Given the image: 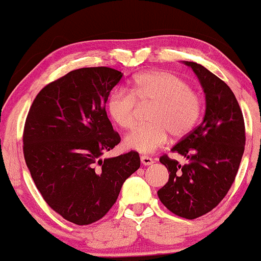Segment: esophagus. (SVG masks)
Listing matches in <instances>:
<instances>
[{"label":"esophagus","mask_w":261,"mask_h":261,"mask_svg":"<svg viewBox=\"0 0 261 261\" xmlns=\"http://www.w3.org/2000/svg\"><path fill=\"white\" fill-rule=\"evenodd\" d=\"M141 163H142L143 165H152L154 162H153V159L149 158V156L142 155L141 156Z\"/></svg>","instance_id":"34e87169"}]
</instances>
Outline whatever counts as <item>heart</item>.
<instances>
[{
    "mask_svg": "<svg viewBox=\"0 0 261 261\" xmlns=\"http://www.w3.org/2000/svg\"><path fill=\"white\" fill-rule=\"evenodd\" d=\"M153 102V124L139 126L124 139L127 149L150 154L168 142L169 135L184 136L200 117L202 105L190 84L169 71H147L133 81L130 90L117 89L107 100V109L115 124L128 130L136 124L137 100Z\"/></svg>",
    "mask_w": 261,
    "mask_h": 261,
    "instance_id": "heart-1",
    "label": "heart"
}]
</instances>
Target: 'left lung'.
Returning <instances> with one entry per match:
<instances>
[{"mask_svg":"<svg viewBox=\"0 0 261 261\" xmlns=\"http://www.w3.org/2000/svg\"><path fill=\"white\" fill-rule=\"evenodd\" d=\"M184 63L198 77L205 95V113L199 126L171 148L184 155L187 164L181 166L168 155L159 159L170 174L158 197L171 213L192 220L214 209L227 194L243 155L246 131L230 87L203 65Z\"/></svg>","mask_w":261,"mask_h":261,"instance_id":"1","label":"left lung"}]
</instances>
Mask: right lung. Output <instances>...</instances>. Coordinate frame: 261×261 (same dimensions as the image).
<instances>
[{
	"label": "right lung",
	"mask_w": 261,
	"mask_h": 261,
	"mask_svg": "<svg viewBox=\"0 0 261 261\" xmlns=\"http://www.w3.org/2000/svg\"><path fill=\"white\" fill-rule=\"evenodd\" d=\"M121 77L107 67L70 71L40 91L25 121L23 150L31 177L46 203L73 224L102 219L140 168L133 150L102 158L120 142L106 103Z\"/></svg>",
	"instance_id": "right-lung-1"
}]
</instances>
